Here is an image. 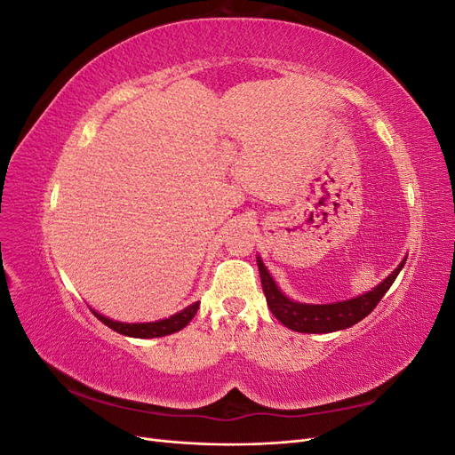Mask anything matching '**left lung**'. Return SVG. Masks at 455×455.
Instances as JSON below:
<instances>
[{"mask_svg":"<svg viewBox=\"0 0 455 455\" xmlns=\"http://www.w3.org/2000/svg\"><path fill=\"white\" fill-rule=\"evenodd\" d=\"M406 259H403L398 267L389 275L387 279L381 281L376 288H371L370 292L361 294L351 299L336 301V304H299L291 298H286L281 291L277 283L273 281L264 261L258 258V269H259V279L261 288H264V294L267 299V307L275 315V319H279L286 328L294 330V332H304V334H326V332H336V330L349 328L363 321L368 316L374 307L379 304V299L389 291L391 284L395 283L396 275L401 273L404 267Z\"/></svg>","mask_w":455,"mask_h":455,"instance_id":"8db88e82","label":"left lung"}]
</instances>
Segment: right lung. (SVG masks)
Here are the masks:
<instances>
[{"mask_svg": "<svg viewBox=\"0 0 455 455\" xmlns=\"http://www.w3.org/2000/svg\"><path fill=\"white\" fill-rule=\"evenodd\" d=\"M197 309H199V301L188 306L184 311L169 316V319L156 321V323H119V321L108 319V316L96 313L94 309H91V311L94 313L96 319L102 321L106 326L116 330V332H119L123 336H129V338H161V336H169V334L178 332V330H182L191 319H194Z\"/></svg>", "mask_w": 455, "mask_h": 455, "instance_id": "obj_1", "label": "right lung"}]
</instances>
